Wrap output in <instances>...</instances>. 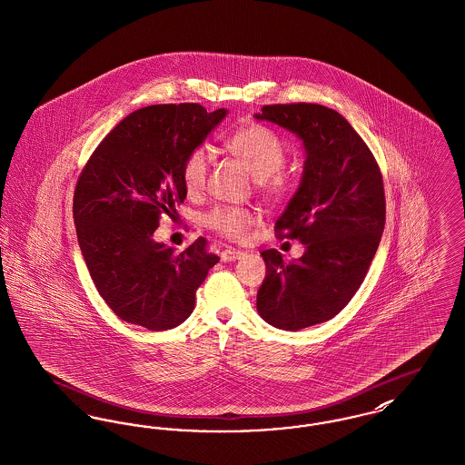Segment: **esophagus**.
Segmentation results:
<instances>
[{
  "instance_id": "1",
  "label": "esophagus",
  "mask_w": 465,
  "mask_h": 465,
  "mask_svg": "<svg viewBox=\"0 0 465 465\" xmlns=\"http://www.w3.org/2000/svg\"><path fill=\"white\" fill-rule=\"evenodd\" d=\"M242 256H244L242 251H237V249H232V247H228V249H224L221 252V260L223 262H235V260H241Z\"/></svg>"
}]
</instances>
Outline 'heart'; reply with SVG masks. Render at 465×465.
<instances>
[{
	"label": "heart",
	"instance_id": "b5f03b06",
	"mask_svg": "<svg viewBox=\"0 0 465 465\" xmlns=\"http://www.w3.org/2000/svg\"><path fill=\"white\" fill-rule=\"evenodd\" d=\"M226 149L239 158L256 177L260 190L269 196H279L284 192V179L275 172L284 163L286 151L281 138L263 124H244L224 138ZM211 166V154L207 147L200 145L188 153L183 162L181 177L188 194L203 192ZM205 224L228 239L244 237L251 224L252 214L244 209L218 207L205 216Z\"/></svg>",
	"mask_w": 465,
	"mask_h": 465
}]
</instances>
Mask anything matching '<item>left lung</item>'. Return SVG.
<instances>
[{
	"instance_id": "left-lung-1",
	"label": "left lung",
	"mask_w": 465,
	"mask_h": 465,
	"mask_svg": "<svg viewBox=\"0 0 465 465\" xmlns=\"http://www.w3.org/2000/svg\"><path fill=\"white\" fill-rule=\"evenodd\" d=\"M254 117L292 132L305 151L301 184L275 221V233L301 241L305 251L292 263L275 249L263 251L267 273L256 295L269 325L297 331L339 314L363 282L384 230L381 172L335 110L265 105Z\"/></svg>"
}]
</instances>
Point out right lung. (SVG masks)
Masks as SVG:
<instances>
[{
  "mask_svg": "<svg viewBox=\"0 0 465 465\" xmlns=\"http://www.w3.org/2000/svg\"><path fill=\"white\" fill-rule=\"evenodd\" d=\"M226 114L198 104L135 110L84 166L74 194L79 246L98 293L123 322L158 331L181 325L219 262L203 237L177 254L153 233L186 198L184 158Z\"/></svg>",
  "mask_w": 465,
  "mask_h": 465,
  "instance_id": "obj_1",
  "label": "right lung"
}]
</instances>
